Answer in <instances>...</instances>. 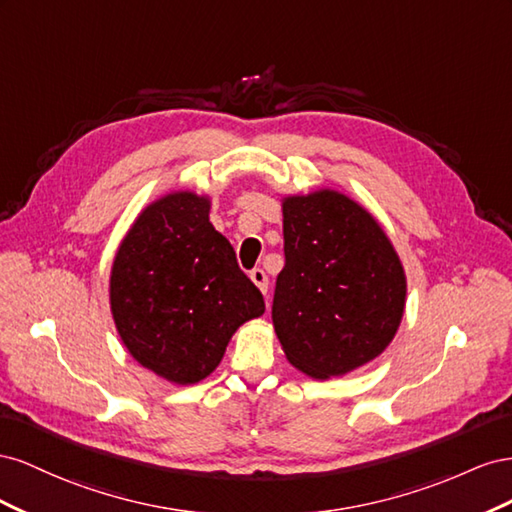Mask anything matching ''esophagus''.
Instances as JSON below:
<instances>
[{"mask_svg": "<svg viewBox=\"0 0 512 512\" xmlns=\"http://www.w3.org/2000/svg\"><path fill=\"white\" fill-rule=\"evenodd\" d=\"M251 281L259 287L261 294H268V274L264 270H261V268L251 270Z\"/></svg>", "mask_w": 512, "mask_h": 512, "instance_id": "esophagus-1", "label": "esophagus"}]
</instances>
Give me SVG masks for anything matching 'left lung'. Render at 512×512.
Wrapping results in <instances>:
<instances>
[{
  "label": "left lung",
  "instance_id": "1",
  "mask_svg": "<svg viewBox=\"0 0 512 512\" xmlns=\"http://www.w3.org/2000/svg\"><path fill=\"white\" fill-rule=\"evenodd\" d=\"M285 268L272 321L287 360L315 379L384 352L405 309V272L384 229L337 191L285 197Z\"/></svg>",
  "mask_w": 512,
  "mask_h": 512
}]
</instances>
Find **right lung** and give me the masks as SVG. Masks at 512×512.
<instances>
[{
    "mask_svg": "<svg viewBox=\"0 0 512 512\" xmlns=\"http://www.w3.org/2000/svg\"><path fill=\"white\" fill-rule=\"evenodd\" d=\"M111 313L139 364L195 384L221 362L244 321L266 311L229 240L210 223V199L171 193L145 208L111 268Z\"/></svg>",
    "mask_w": 512,
    "mask_h": 512,
    "instance_id": "right-lung-1",
    "label": "right lung"
}]
</instances>
